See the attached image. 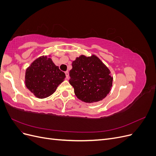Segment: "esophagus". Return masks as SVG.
<instances>
[{
  "mask_svg": "<svg viewBox=\"0 0 156 156\" xmlns=\"http://www.w3.org/2000/svg\"><path fill=\"white\" fill-rule=\"evenodd\" d=\"M65 74H66V79H68V78H69V72H66Z\"/></svg>",
  "mask_w": 156,
  "mask_h": 156,
  "instance_id": "1",
  "label": "esophagus"
}]
</instances>
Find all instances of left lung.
I'll list each match as a JSON object with an SVG mask.
<instances>
[{
	"instance_id": "1",
	"label": "left lung",
	"mask_w": 156,
	"mask_h": 156,
	"mask_svg": "<svg viewBox=\"0 0 156 156\" xmlns=\"http://www.w3.org/2000/svg\"><path fill=\"white\" fill-rule=\"evenodd\" d=\"M69 84L79 100L85 103L103 100L110 92L113 77L111 72L95 55L77 57L69 71Z\"/></svg>"
}]
</instances>
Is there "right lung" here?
<instances>
[{"instance_id":"obj_1","label":"right lung","mask_w":156,"mask_h":156,"mask_svg":"<svg viewBox=\"0 0 156 156\" xmlns=\"http://www.w3.org/2000/svg\"><path fill=\"white\" fill-rule=\"evenodd\" d=\"M50 56H40L26 69L25 86L37 98L52 95L66 77L65 73L53 62Z\"/></svg>"}]
</instances>
